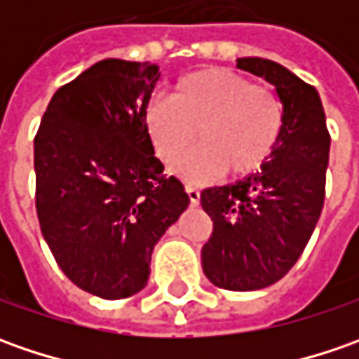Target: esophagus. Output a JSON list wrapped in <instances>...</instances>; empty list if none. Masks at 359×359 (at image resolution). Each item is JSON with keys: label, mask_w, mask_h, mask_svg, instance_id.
Returning <instances> with one entry per match:
<instances>
[{"label": "esophagus", "mask_w": 359, "mask_h": 359, "mask_svg": "<svg viewBox=\"0 0 359 359\" xmlns=\"http://www.w3.org/2000/svg\"><path fill=\"white\" fill-rule=\"evenodd\" d=\"M186 191L187 196H189V203H191V205H200V189L196 186H189V184H187Z\"/></svg>", "instance_id": "34e87169"}]
</instances>
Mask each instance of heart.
I'll use <instances>...</instances> for the list:
<instances>
[{"instance_id": "1", "label": "heart", "mask_w": 359, "mask_h": 359, "mask_svg": "<svg viewBox=\"0 0 359 359\" xmlns=\"http://www.w3.org/2000/svg\"><path fill=\"white\" fill-rule=\"evenodd\" d=\"M283 121L276 91L224 67L187 74L173 97L156 95L144 111L145 131L168 168L182 161L200 130L201 145L182 165L196 182L224 170L233 177L257 172L280 144Z\"/></svg>"}]
</instances>
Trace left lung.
<instances>
[{
    "instance_id": "obj_1",
    "label": "left lung",
    "mask_w": 359,
    "mask_h": 359,
    "mask_svg": "<svg viewBox=\"0 0 359 359\" xmlns=\"http://www.w3.org/2000/svg\"><path fill=\"white\" fill-rule=\"evenodd\" d=\"M238 67L276 88L285 121L257 172L201 191L214 222L201 268L217 287L254 292L282 280L310 241L324 208L330 133L320 93L287 67L262 57H240Z\"/></svg>"
}]
</instances>
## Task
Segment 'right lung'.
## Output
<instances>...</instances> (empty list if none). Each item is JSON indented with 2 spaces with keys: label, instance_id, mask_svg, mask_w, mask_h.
Wrapping results in <instances>:
<instances>
[{
  "label": "right lung",
  "instance_id": "right-lung-1",
  "mask_svg": "<svg viewBox=\"0 0 359 359\" xmlns=\"http://www.w3.org/2000/svg\"><path fill=\"white\" fill-rule=\"evenodd\" d=\"M158 79L151 63L102 60L55 91L35 135L41 233L63 273L104 299L144 290L156 243L189 205L145 131Z\"/></svg>",
  "mask_w": 359,
  "mask_h": 359
}]
</instances>
